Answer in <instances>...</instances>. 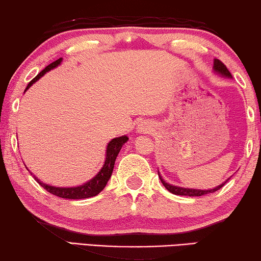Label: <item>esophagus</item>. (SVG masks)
<instances>
[{
    "label": "esophagus",
    "mask_w": 261,
    "mask_h": 261,
    "mask_svg": "<svg viewBox=\"0 0 261 261\" xmlns=\"http://www.w3.org/2000/svg\"><path fill=\"white\" fill-rule=\"evenodd\" d=\"M151 130V125L147 121H142L139 123L138 126V132L140 134H146V133H149V132Z\"/></svg>",
    "instance_id": "1"
}]
</instances>
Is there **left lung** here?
<instances>
[{
	"label": "left lung",
	"instance_id": "obj_1",
	"mask_svg": "<svg viewBox=\"0 0 261 261\" xmlns=\"http://www.w3.org/2000/svg\"><path fill=\"white\" fill-rule=\"evenodd\" d=\"M213 70H214L216 74H219L221 76H223V77H227V79H232L231 74H230V71L227 69V67H225L223 63H222L220 60L214 59V65H213ZM159 177L161 179L162 184H163L164 187L169 192H171L172 194H176V195H187V196H201L204 194H209V193H214L217 190H220L221 187H223V185L225 182H227L230 178H228L227 180L224 182H222L221 185L214 187V189H211V190H198V189H189V187H180V186H176V185H172V184H170L168 181H165L163 177L161 176L160 171H159Z\"/></svg>",
	"mask_w": 261,
	"mask_h": 261
}]
</instances>
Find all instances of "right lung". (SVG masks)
<instances>
[{
    "instance_id": "obj_1",
    "label": "right lung",
    "mask_w": 261,
    "mask_h": 261,
    "mask_svg": "<svg viewBox=\"0 0 261 261\" xmlns=\"http://www.w3.org/2000/svg\"><path fill=\"white\" fill-rule=\"evenodd\" d=\"M61 62H62V58H60L57 60V61H54L50 63V65L47 66L44 70H41L39 74H38L36 77H34L31 82L28 84V87L25 89L24 92H27L28 89L31 87V85H33V83H36L40 77H42L46 72H48L52 69H54V68H57L61 65ZM127 141H128V136L126 135L119 136V138H114L111 140L108 143V147H106L105 161H104V164L101 166V169L99 170V172H98L95 177L91 178L90 180L82 184V185L72 186V187H57V186H52V185H48V184L40 181L36 176L33 177L38 182H39V185L44 187L47 192H49V193H52L57 196H60V198H63V199L91 198V196L99 194L100 192L104 190L106 184H108V181L110 180L111 174L113 172L114 163H115V160H117V156L119 155V151L121 150L122 146L127 142ZM31 174L33 173L31 172Z\"/></svg>"
}]
</instances>
